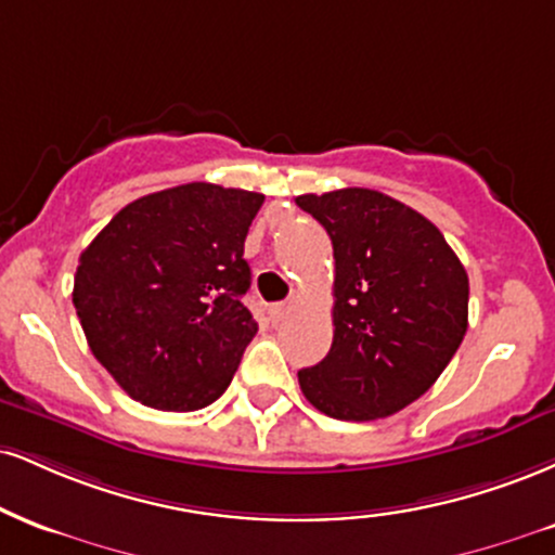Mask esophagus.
Listing matches in <instances>:
<instances>
[{
    "instance_id": "esophagus-1",
    "label": "esophagus",
    "mask_w": 555,
    "mask_h": 555,
    "mask_svg": "<svg viewBox=\"0 0 555 555\" xmlns=\"http://www.w3.org/2000/svg\"><path fill=\"white\" fill-rule=\"evenodd\" d=\"M292 307H295V297H292L289 302H279V305H271V307H269V315H271L273 320H284V318L289 315V312H292Z\"/></svg>"
}]
</instances>
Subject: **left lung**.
<instances>
[{"instance_id": "8db88e82", "label": "left lung", "mask_w": 555, "mask_h": 555, "mask_svg": "<svg viewBox=\"0 0 555 555\" xmlns=\"http://www.w3.org/2000/svg\"><path fill=\"white\" fill-rule=\"evenodd\" d=\"M333 243V344L299 370L325 416L375 422L437 383L468 331V273L424 214L379 191L297 196Z\"/></svg>"}]
</instances>
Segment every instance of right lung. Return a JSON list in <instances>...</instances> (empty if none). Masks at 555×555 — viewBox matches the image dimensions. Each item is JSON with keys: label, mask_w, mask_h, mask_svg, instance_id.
I'll return each instance as SVG.
<instances>
[{"label": "right lung", "mask_w": 555, "mask_h": 555, "mask_svg": "<svg viewBox=\"0 0 555 555\" xmlns=\"http://www.w3.org/2000/svg\"><path fill=\"white\" fill-rule=\"evenodd\" d=\"M263 193L185 183L124 206L79 256L90 351L139 403L198 411L227 390L258 323L243 305Z\"/></svg>", "instance_id": "1"}]
</instances>
